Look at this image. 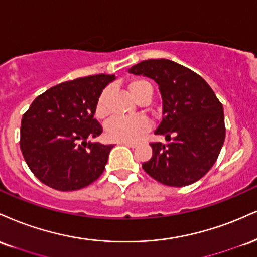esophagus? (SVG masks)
<instances>
[{
	"instance_id": "34e87169",
	"label": "esophagus",
	"mask_w": 257,
	"mask_h": 257,
	"mask_svg": "<svg viewBox=\"0 0 257 257\" xmlns=\"http://www.w3.org/2000/svg\"><path fill=\"white\" fill-rule=\"evenodd\" d=\"M121 144H123V146L126 147H131V148L137 146V143H135V142H121Z\"/></svg>"
}]
</instances>
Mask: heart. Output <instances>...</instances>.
<instances>
[{
	"label": "heart",
	"instance_id": "heart-1",
	"mask_svg": "<svg viewBox=\"0 0 257 257\" xmlns=\"http://www.w3.org/2000/svg\"><path fill=\"white\" fill-rule=\"evenodd\" d=\"M128 90L135 98L144 91H152V84L143 78H136L128 83ZM109 90L105 89L98 96L95 105V116L102 120L107 116V99ZM149 128V121L143 116L123 117L115 116L105 125V137L113 142H135Z\"/></svg>",
	"mask_w": 257,
	"mask_h": 257
}]
</instances>
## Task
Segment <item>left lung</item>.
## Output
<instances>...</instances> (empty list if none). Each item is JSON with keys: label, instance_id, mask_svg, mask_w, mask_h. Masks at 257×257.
<instances>
[{"label": "left lung", "instance_id": "obj_1", "mask_svg": "<svg viewBox=\"0 0 257 257\" xmlns=\"http://www.w3.org/2000/svg\"><path fill=\"white\" fill-rule=\"evenodd\" d=\"M130 73L152 78L162 96V120L154 134L165 135L167 143H150L153 155L142 164L143 170L174 188L197 182L215 164L224 144L221 102L201 75L171 60H146Z\"/></svg>", "mask_w": 257, "mask_h": 257}]
</instances>
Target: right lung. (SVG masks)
<instances>
[{
	"label": "right lung",
	"instance_id": "1",
	"mask_svg": "<svg viewBox=\"0 0 257 257\" xmlns=\"http://www.w3.org/2000/svg\"><path fill=\"white\" fill-rule=\"evenodd\" d=\"M114 74L63 81L36 97L21 119L20 149L45 185L74 191L103 173L113 146L91 143L103 128L93 117L98 96Z\"/></svg>",
	"mask_w": 257,
	"mask_h": 257
}]
</instances>
